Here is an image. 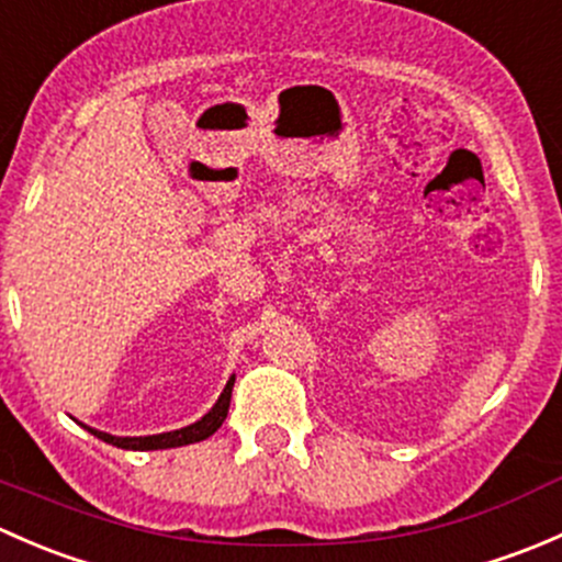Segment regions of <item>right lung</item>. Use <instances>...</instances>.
<instances>
[{"label": "right lung", "mask_w": 562, "mask_h": 562, "mask_svg": "<svg viewBox=\"0 0 562 562\" xmlns=\"http://www.w3.org/2000/svg\"><path fill=\"white\" fill-rule=\"evenodd\" d=\"M234 381L236 378H231V381L225 383L223 394H220V400L214 402L212 411H209L206 416H201L195 424H190V427L173 429V432L144 435V438H119V435L100 432V429L87 427V424H83V427H87L94 438H100V440H105V443L116 446V449H127V451H157V449H176V446L198 443V440L212 438V435L223 427L225 416H228V407H231V391H234Z\"/></svg>", "instance_id": "obj_1"}]
</instances>
